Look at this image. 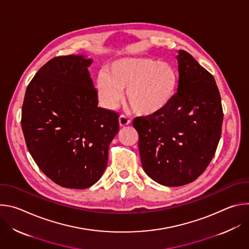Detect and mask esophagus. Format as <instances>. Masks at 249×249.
I'll use <instances>...</instances> for the list:
<instances>
[{
  "label": "esophagus",
  "instance_id": "1",
  "mask_svg": "<svg viewBox=\"0 0 249 249\" xmlns=\"http://www.w3.org/2000/svg\"><path fill=\"white\" fill-rule=\"evenodd\" d=\"M119 124H120L121 127L127 126L128 124H130V119H129L127 116H125V115L122 114V115L119 116Z\"/></svg>",
  "mask_w": 249,
  "mask_h": 249
}]
</instances>
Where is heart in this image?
Listing matches in <instances>:
<instances>
[{"mask_svg": "<svg viewBox=\"0 0 249 249\" xmlns=\"http://www.w3.org/2000/svg\"><path fill=\"white\" fill-rule=\"evenodd\" d=\"M178 77L168 63L149 58H123L101 71L96 79L98 98L113 109L122 100L137 114L151 116L164 109L173 98Z\"/></svg>", "mask_w": 249, "mask_h": 249, "instance_id": "1", "label": "heart"}]
</instances>
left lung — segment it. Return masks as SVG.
<instances>
[{"mask_svg":"<svg viewBox=\"0 0 249 249\" xmlns=\"http://www.w3.org/2000/svg\"><path fill=\"white\" fill-rule=\"evenodd\" d=\"M178 89L160 112L136 117L145 172L165 186L188 184L215 156L224 112L214 77L188 52L178 51Z\"/></svg>","mask_w":249,"mask_h":249,"instance_id":"obj_1","label":"left lung"}]
</instances>
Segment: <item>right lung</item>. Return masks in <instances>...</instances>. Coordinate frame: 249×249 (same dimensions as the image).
<instances>
[{"label":"right lung","instance_id":"add662e5","mask_svg":"<svg viewBox=\"0 0 249 249\" xmlns=\"http://www.w3.org/2000/svg\"><path fill=\"white\" fill-rule=\"evenodd\" d=\"M80 55L58 56L27 86L21 110L25 143L40 170L56 184L85 189L101 177L118 113L98 107L97 91Z\"/></svg>","mask_w":249,"mask_h":249}]
</instances>
